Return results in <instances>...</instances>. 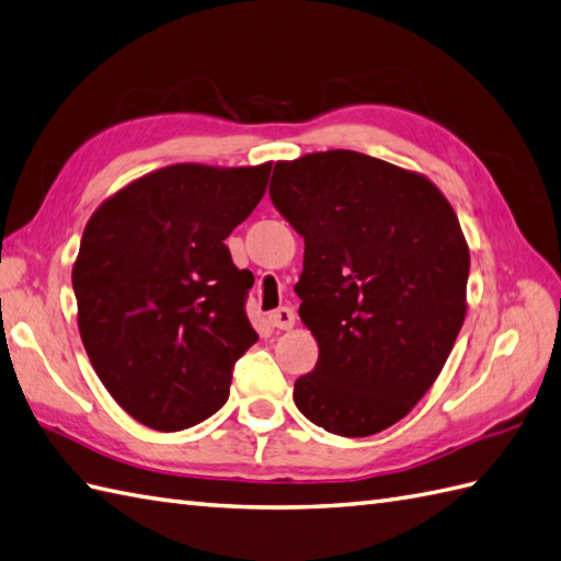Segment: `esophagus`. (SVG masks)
Instances as JSON below:
<instances>
[{"mask_svg": "<svg viewBox=\"0 0 561 561\" xmlns=\"http://www.w3.org/2000/svg\"><path fill=\"white\" fill-rule=\"evenodd\" d=\"M268 323L273 329H280V331H288L295 327V312L290 307H278L276 312L268 314Z\"/></svg>", "mask_w": 561, "mask_h": 561, "instance_id": "34e87169", "label": "esophagus"}]
</instances>
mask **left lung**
I'll return each instance as SVG.
<instances>
[{"label":"left lung","mask_w":561,"mask_h":561,"mask_svg":"<svg viewBox=\"0 0 561 561\" xmlns=\"http://www.w3.org/2000/svg\"><path fill=\"white\" fill-rule=\"evenodd\" d=\"M268 194L305 238L295 293L319 343L295 405L341 437L396 425L466 319L470 254L451 204L427 178L357 151L280 160Z\"/></svg>","instance_id":"8db88e82"}]
</instances>
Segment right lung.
Returning <instances> with one entry per match:
<instances>
[{
  "label": "right lung",
  "instance_id": "1",
  "mask_svg": "<svg viewBox=\"0 0 561 561\" xmlns=\"http://www.w3.org/2000/svg\"><path fill=\"white\" fill-rule=\"evenodd\" d=\"M271 163H180L127 184L91 216L71 271L79 333L110 396L160 432L226 405L232 367L256 343L254 276L228 234L266 192Z\"/></svg>",
  "mask_w": 561,
  "mask_h": 561
}]
</instances>
